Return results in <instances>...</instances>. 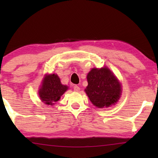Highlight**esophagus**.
Returning <instances> with one entry per match:
<instances>
[{"mask_svg": "<svg viewBox=\"0 0 158 158\" xmlns=\"http://www.w3.org/2000/svg\"><path fill=\"white\" fill-rule=\"evenodd\" d=\"M73 89H74L75 91H79L80 88L77 85H74V87H73Z\"/></svg>", "mask_w": 158, "mask_h": 158, "instance_id": "34e87169", "label": "esophagus"}]
</instances>
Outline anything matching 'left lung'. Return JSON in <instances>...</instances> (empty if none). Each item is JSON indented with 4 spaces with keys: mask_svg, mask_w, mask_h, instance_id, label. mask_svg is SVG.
Segmentation results:
<instances>
[{
    "mask_svg": "<svg viewBox=\"0 0 158 158\" xmlns=\"http://www.w3.org/2000/svg\"><path fill=\"white\" fill-rule=\"evenodd\" d=\"M87 80L88 85L85 91L94 106L109 107L117 102L122 87L109 68L92 69L88 73Z\"/></svg>",
    "mask_w": 158,
    "mask_h": 158,
    "instance_id": "8db88e82",
    "label": "left lung"
}]
</instances>
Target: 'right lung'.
<instances>
[{
    "label": "right lung",
    "mask_w": 158,
    "mask_h": 158,
    "mask_svg": "<svg viewBox=\"0 0 158 158\" xmlns=\"http://www.w3.org/2000/svg\"><path fill=\"white\" fill-rule=\"evenodd\" d=\"M67 90L68 86L62 85L60 77L55 74H51L44 77L39 94L44 103L52 105L60 100V97Z\"/></svg>",
    "instance_id": "right-lung-1"
}]
</instances>
